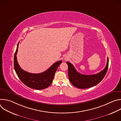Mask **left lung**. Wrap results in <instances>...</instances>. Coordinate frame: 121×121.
<instances>
[{"label": "left lung", "instance_id": "obj_1", "mask_svg": "<svg viewBox=\"0 0 121 121\" xmlns=\"http://www.w3.org/2000/svg\"><path fill=\"white\" fill-rule=\"evenodd\" d=\"M68 65V76L69 81L75 87L79 89H87L93 87L99 83L105 77L109 65V59L107 58L105 68L99 73L91 75H85L78 72L74 65L70 62H66Z\"/></svg>", "mask_w": 121, "mask_h": 121}]
</instances>
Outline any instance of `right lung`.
Instances as JSON below:
<instances>
[{
	"label": "right lung",
	"mask_w": 121,
	"mask_h": 121,
	"mask_svg": "<svg viewBox=\"0 0 121 121\" xmlns=\"http://www.w3.org/2000/svg\"><path fill=\"white\" fill-rule=\"evenodd\" d=\"M19 44V42L17 45L14 57V66L17 76L23 84L30 88L39 90L47 88L52 83L56 72L58 66L62 62V60L55 63L43 72L39 74L29 73L21 68L17 61L16 55Z\"/></svg>",
	"instance_id": "right-lung-1"
}]
</instances>
